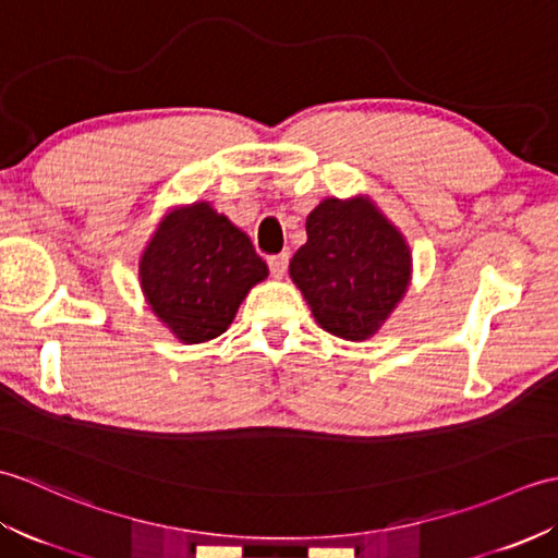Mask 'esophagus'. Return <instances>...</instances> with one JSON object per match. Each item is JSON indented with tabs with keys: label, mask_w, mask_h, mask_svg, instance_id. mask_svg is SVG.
<instances>
[{
	"label": "esophagus",
	"mask_w": 558,
	"mask_h": 558,
	"mask_svg": "<svg viewBox=\"0 0 558 558\" xmlns=\"http://www.w3.org/2000/svg\"><path fill=\"white\" fill-rule=\"evenodd\" d=\"M288 260H290L288 254H278V256H270V258H268V268H270V272H272V278H282V276H286Z\"/></svg>",
	"instance_id": "obj_1"
}]
</instances>
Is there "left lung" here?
<instances>
[{
	"instance_id": "8db88e82",
	"label": "left lung",
	"mask_w": 558,
	"mask_h": 558,
	"mask_svg": "<svg viewBox=\"0 0 558 558\" xmlns=\"http://www.w3.org/2000/svg\"><path fill=\"white\" fill-rule=\"evenodd\" d=\"M290 278L318 326L362 342L381 330L405 298L412 252L405 234L366 194L328 196L306 216V244L290 260Z\"/></svg>"
}]
</instances>
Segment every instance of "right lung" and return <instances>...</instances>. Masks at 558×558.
I'll use <instances>...</instances> for the list:
<instances>
[{
	"instance_id": "1",
	"label": "right lung",
	"mask_w": 558,
	"mask_h": 558,
	"mask_svg": "<svg viewBox=\"0 0 558 558\" xmlns=\"http://www.w3.org/2000/svg\"><path fill=\"white\" fill-rule=\"evenodd\" d=\"M266 278L252 240L208 201L165 213L138 258L150 312L184 345L222 336L248 290Z\"/></svg>"
}]
</instances>
